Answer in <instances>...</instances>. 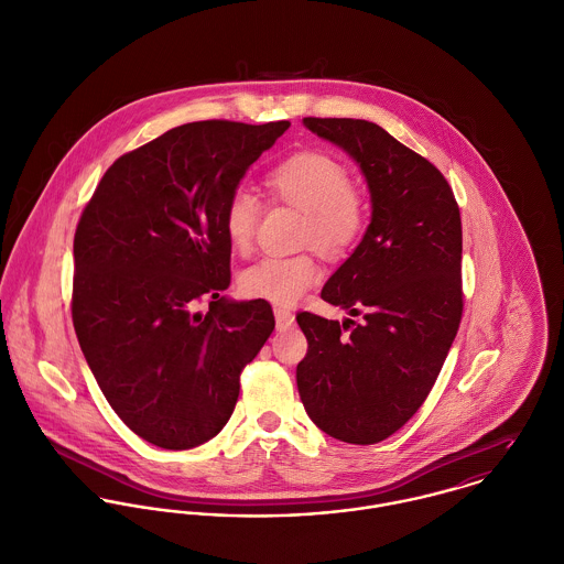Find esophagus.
<instances>
[{
	"label": "esophagus",
	"mask_w": 564,
	"mask_h": 564,
	"mask_svg": "<svg viewBox=\"0 0 564 564\" xmlns=\"http://www.w3.org/2000/svg\"><path fill=\"white\" fill-rule=\"evenodd\" d=\"M273 315H275L278 330H289L295 324V315L291 311H286V308H275Z\"/></svg>",
	"instance_id": "34e87169"
}]
</instances>
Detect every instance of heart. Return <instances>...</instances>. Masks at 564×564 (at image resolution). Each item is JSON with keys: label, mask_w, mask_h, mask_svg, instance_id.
<instances>
[{"label": "heart", "mask_w": 564, "mask_h": 564, "mask_svg": "<svg viewBox=\"0 0 564 564\" xmlns=\"http://www.w3.org/2000/svg\"><path fill=\"white\" fill-rule=\"evenodd\" d=\"M269 192L304 214L302 242L328 258L346 256L364 236L368 205L350 186L346 166L328 153L306 151L289 158L267 177ZM260 214L249 189H236L223 212L225 234L234 249L247 251ZM322 269L311 253L267 256L240 273V291L251 300L293 306L317 280Z\"/></svg>", "instance_id": "heart-1"}]
</instances>
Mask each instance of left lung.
Listing matches in <instances>:
<instances>
[{"label":"left lung","instance_id":"obj_1","mask_svg":"<svg viewBox=\"0 0 564 564\" xmlns=\"http://www.w3.org/2000/svg\"><path fill=\"white\" fill-rule=\"evenodd\" d=\"M350 155L370 189L372 218L322 300L344 324L300 313L308 352L297 389L330 437L376 444L426 400L462 319V218L442 173L368 120L304 118ZM361 316V323L351 317Z\"/></svg>","mask_w":564,"mask_h":564}]
</instances>
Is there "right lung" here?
<instances>
[{
	"mask_svg": "<svg viewBox=\"0 0 564 564\" xmlns=\"http://www.w3.org/2000/svg\"><path fill=\"white\" fill-rule=\"evenodd\" d=\"M286 120L175 127L105 173L74 236L72 319L120 420L171 451L231 417L240 372L275 328L264 300L236 302L223 212ZM210 308L200 314L195 306Z\"/></svg>",
	"mask_w": 564,
	"mask_h": 564,
	"instance_id": "right-lung-1",
	"label": "right lung"
}]
</instances>
